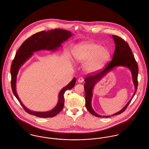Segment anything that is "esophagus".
<instances>
[{
	"label": "esophagus",
	"instance_id": "esophagus-1",
	"mask_svg": "<svg viewBox=\"0 0 149 149\" xmlns=\"http://www.w3.org/2000/svg\"><path fill=\"white\" fill-rule=\"evenodd\" d=\"M83 81H84V79H83L82 77H80V78L78 79V82H79V83H81V82H82Z\"/></svg>",
	"mask_w": 149,
	"mask_h": 149
}]
</instances>
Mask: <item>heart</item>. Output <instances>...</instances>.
Listing matches in <instances>:
<instances>
[{
	"label": "heart",
	"instance_id": "1",
	"mask_svg": "<svg viewBox=\"0 0 149 149\" xmlns=\"http://www.w3.org/2000/svg\"><path fill=\"white\" fill-rule=\"evenodd\" d=\"M110 52L98 44L86 43L81 45L74 54L76 60L85 63V70L88 73H94L102 68L108 61Z\"/></svg>",
	"mask_w": 149,
	"mask_h": 149
}]
</instances>
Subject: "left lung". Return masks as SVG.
<instances>
[{
    "label": "left lung",
    "mask_w": 149,
    "mask_h": 149,
    "mask_svg": "<svg viewBox=\"0 0 149 149\" xmlns=\"http://www.w3.org/2000/svg\"><path fill=\"white\" fill-rule=\"evenodd\" d=\"M112 38L114 41L116 45L115 51L113 56L112 60L109 63L108 65L104 69L102 70L99 72L98 73L89 75L87 76L84 81L85 84L84 85V91L85 95V107L86 109L93 116L97 117H109L110 116H100L96 113L92 108V98L93 95V90L95 84L102 80V79L109 72L111 71L113 69L117 67H124L129 68L131 71L132 75L133 82L134 85L135 92L133 95V97L130 100V101L126 104V105L123 108L111 115L112 116L115 115H118L123 112L129 104L131 102L133 97L134 96L138 86V67L137 63L135 61L133 54L132 53V49H130L128 44L123 40L121 38L117 36L116 35H113Z\"/></svg>",
    "instance_id": "left-lung-1"
}]
</instances>
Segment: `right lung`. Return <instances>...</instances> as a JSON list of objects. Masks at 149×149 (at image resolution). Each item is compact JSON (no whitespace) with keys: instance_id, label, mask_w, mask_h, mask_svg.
Returning a JSON list of instances; mask_svg holds the SVG:
<instances>
[{"instance_id":"right-lung-1","label":"right lung","mask_w":149,"mask_h":149,"mask_svg":"<svg viewBox=\"0 0 149 149\" xmlns=\"http://www.w3.org/2000/svg\"><path fill=\"white\" fill-rule=\"evenodd\" d=\"M72 36H73V34L71 32L62 29H51L47 32L45 31H41L29 38L22 44L17 50L11 67V88L15 96L28 113L40 118H49L56 116L64 107L65 101L64 94L65 92L74 87L76 79L74 77L67 86L60 91L58 94L57 104L54 108L44 112L35 111L27 108L22 103L16 92V78L20 68L32 57L33 52L40 50L56 51L61 47L62 43L64 41L67 40Z\"/></svg>"}]
</instances>
